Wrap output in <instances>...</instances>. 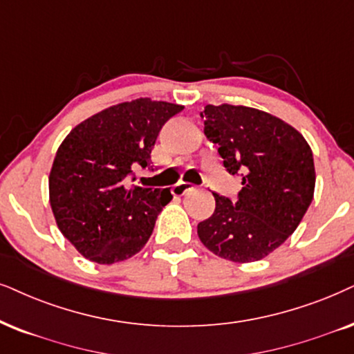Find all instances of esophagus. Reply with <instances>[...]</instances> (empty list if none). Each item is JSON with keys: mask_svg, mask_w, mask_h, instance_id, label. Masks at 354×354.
Returning a JSON list of instances; mask_svg holds the SVG:
<instances>
[{"mask_svg": "<svg viewBox=\"0 0 354 354\" xmlns=\"http://www.w3.org/2000/svg\"><path fill=\"white\" fill-rule=\"evenodd\" d=\"M192 189H194V186H192L191 183L181 181V183H176V185L171 187V192H173L174 196H185L186 192H189Z\"/></svg>", "mask_w": 354, "mask_h": 354, "instance_id": "obj_1", "label": "esophagus"}]
</instances>
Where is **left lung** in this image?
<instances>
[{
	"instance_id": "obj_1",
	"label": "left lung",
	"mask_w": 354,
	"mask_h": 354,
	"mask_svg": "<svg viewBox=\"0 0 354 354\" xmlns=\"http://www.w3.org/2000/svg\"><path fill=\"white\" fill-rule=\"evenodd\" d=\"M201 118L227 171L241 174V191L235 203L214 194L216 210L198 225L199 240L229 261H259L294 234L314 199L310 145L292 125L254 107L207 104Z\"/></svg>"
}]
</instances>
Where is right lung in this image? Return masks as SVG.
Returning <instances> with one entry per match:
<instances>
[{"mask_svg": "<svg viewBox=\"0 0 354 354\" xmlns=\"http://www.w3.org/2000/svg\"><path fill=\"white\" fill-rule=\"evenodd\" d=\"M185 106L138 97L109 106L75 125L58 147L48 174V199L66 240L89 261L113 265L140 252L169 187L129 186L137 167L153 168L160 129Z\"/></svg>", "mask_w": 354, "mask_h": 354, "instance_id": "obj_1", "label": "right lung"}]
</instances>
